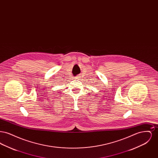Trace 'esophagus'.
Listing matches in <instances>:
<instances>
[{
    "label": "esophagus",
    "mask_w": 158,
    "mask_h": 158,
    "mask_svg": "<svg viewBox=\"0 0 158 158\" xmlns=\"http://www.w3.org/2000/svg\"><path fill=\"white\" fill-rule=\"evenodd\" d=\"M75 79H77V77H76V78H75Z\"/></svg>",
    "instance_id": "1"
}]
</instances>
